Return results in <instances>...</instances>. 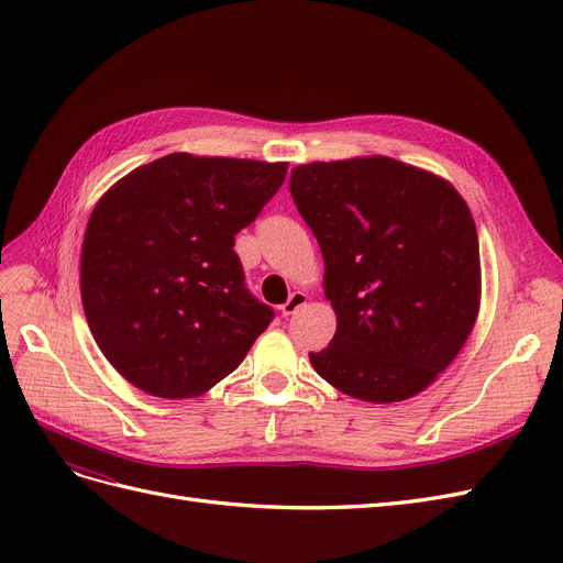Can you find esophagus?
Here are the masks:
<instances>
[{"label":"esophagus","mask_w":563,"mask_h":563,"mask_svg":"<svg viewBox=\"0 0 563 563\" xmlns=\"http://www.w3.org/2000/svg\"><path fill=\"white\" fill-rule=\"evenodd\" d=\"M305 302H308V296H305L302 291H294L291 296H288V300L282 305L279 310H282L284 317H291V314H296L302 308Z\"/></svg>","instance_id":"esophagus-1"}]
</instances>
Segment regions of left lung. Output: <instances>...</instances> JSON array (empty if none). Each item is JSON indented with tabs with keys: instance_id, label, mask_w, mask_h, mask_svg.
Here are the masks:
<instances>
[{
	"instance_id": "obj_1",
	"label": "left lung",
	"mask_w": 563,
	"mask_h": 563,
	"mask_svg": "<svg viewBox=\"0 0 563 563\" xmlns=\"http://www.w3.org/2000/svg\"><path fill=\"white\" fill-rule=\"evenodd\" d=\"M288 190L323 255L335 335L319 376L373 404L418 395L479 310V240L453 185L389 157L296 166Z\"/></svg>"
}]
</instances>
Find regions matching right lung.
Returning a JSON list of instances; mask_svg holds the SVG:
<instances>
[{"instance_id":"obj_1","label":"right lung","mask_w":563,"mask_h":563,"mask_svg":"<svg viewBox=\"0 0 563 563\" xmlns=\"http://www.w3.org/2000/svg\"><path fill=\"white\" fill-rule=\"evenodd\" d=\"M284 178V162L174 152L96 203L81 249L84 314L129 383L187 399L244 362L275 310L249 291L234 234Z\"/></svg>"}]
</instances>
